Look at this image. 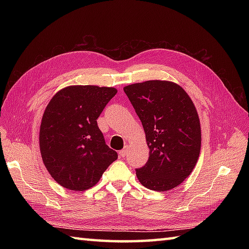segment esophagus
Instances as JSON below:
<instances>
[{"label":"esophagus","mask_w":249,"mask_h":249,"mask_svg":"<svg viewBox=\"0 0 249 249\" xmlns=\"http://www.w3.org/2000/svg\"><path fill=\"white\" fill-rule=\"evenodd\" d=\"M127 153H128V147L127 146H126V147H124V149L123 150H122V151H120V153H119V154L122 156V157H125L126 155H127Z\"/></svg>","instance_id":"esophagus-1"}]
</instances>
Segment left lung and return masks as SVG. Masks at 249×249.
<instances>
[{
    "instance_id": "1",
    "label": "left lung",
    "mask_w": 249,
    "mask_h": 249,
    "mask_svg": "<svg viewBox=\"0 0 249 249\" xmlns=\"http://www.w3.org/2000/svg\"><path fill=\"white\" fill-rule=\"evenodd\" d=\"M143 126L149 160L136 169L144 187L166 192L186 178L199 158L201 128L192 99L177 83L150 80L124 88Z\"/></svg>"
}]
</instances>
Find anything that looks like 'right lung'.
Returning <instances> with one entry per match:
<instances>
[{
  "instance_id": "obj_1",
  "label": "right lung",
  "mask_w": 249,
  "mask_h": 249,
  "mask_svg": "<svg viewBox=\"0 0 249 249\" xmlns=\"http://www.w3.org/2000/svg\"><path fill=\"white\" fill-rule=\"evenodd\" d=\"M114 88L71 86L57 92L41 120L39 147L50 176L71 190H87L118 158L106 144L97 119Z\"/></svg>"
}]
</instances>
